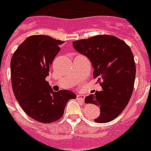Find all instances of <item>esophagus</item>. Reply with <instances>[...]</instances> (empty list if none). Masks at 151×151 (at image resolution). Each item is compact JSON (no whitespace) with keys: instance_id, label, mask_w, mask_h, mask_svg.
<instances>
[{"instance_id":"1","label":"esophagus","mask_w":151,"mask_h":151,"mask_svg":"<svg viewBox=\"0 0 151 151\" xmlns=\"http://www.w3.org/2000/svg\"><path fill=\"white\" fill-rule=\"evenodd\" d=\"M84 98H85V95H83V94H78L77 95V99L81 100V101H84Z\"/></svg>"}]
</instances>
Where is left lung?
<instances>
[{
  "mask_svg": "<svg viewBox=\"0 0 151 151\" xmlns=\"http://www.w3.org/2000/svg\"><path fill=\"white\" fill-rule=\"evenodd\" d=\"M73 46L89 59L93 77L101 81V91L84 99L85 103L100 109V116L94 121L104 123L113 120L127 107L133 94L136 64L131 49L124 41L108 35L78 40Z\"/></svg>",
  "mask_w": 151,
  "mask_h": 151,
  "instance_id": "8db88e82",
  "label": "left lung"
}]
</instances>
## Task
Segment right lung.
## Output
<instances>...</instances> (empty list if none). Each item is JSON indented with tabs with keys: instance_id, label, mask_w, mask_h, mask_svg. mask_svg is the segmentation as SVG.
Returning <instances> with one entry per match:
<instances>
[{
	"instance_id": "1",
	"label": "right lung",
	"mask_w": 151,
	"mask_h": 151,
	"mask_svg": "<svg viewBox=\"0 0 151 151\" xmlns=\"http://www.w3.org/2000/svg\"><path fill=\"white\" fill-rule=\"evenodd\" d=\"M63 43L48 35H32L18 46L11 60L15 99L28 116L40 122L60 119L67 101L77 97L69 90L53 91L46 81Z\"/></svg>"
}]
</instances>
